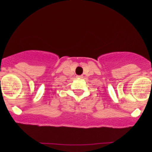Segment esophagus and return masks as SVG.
Returning a JSON list of instances; mask_svg holds the SVG:
<instances>
[{
	"mask_svg": "<svg viewBox=\"0 0 152 152\" xmlns=\"http://www.w3.org/2000/svg\"><path fill=\"white\" fill-rule=\"evenodd\" d=\"M77 77L78 78H82V77H83V76H77Z\"/></svg>",
	"mask_w": 152,
	"mask_h": 152,
	"instance_id": "34e87169",
	"label": "esophagus"
}]
</instances>
